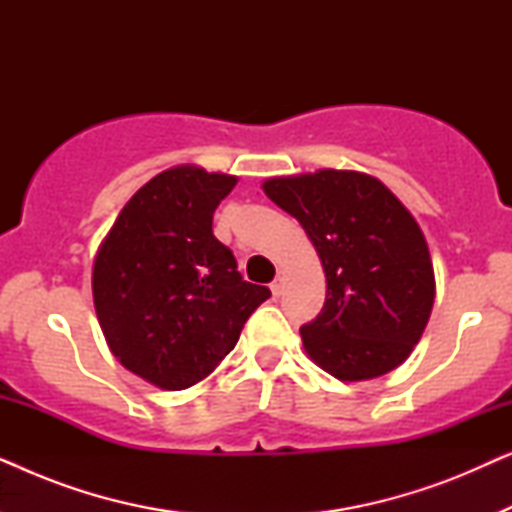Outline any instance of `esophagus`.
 <instances>
[{
    "mask_svg": "<svg viewBox=\"0 0 512 512\" xmlns=\"http://www.w3.org/2000/svg\"><path fill=\"white\" fill-rule=\"evenodd\" d=\"M270 291H272V296H282V293H284V277H275V279H272Z\"/></svg>",
    "mask_w": 512,
    "mask_h": 512,
    "instance_id": "34e87169",
    "label": "esophagus"
}]
</instances>
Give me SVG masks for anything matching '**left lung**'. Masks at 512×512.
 <instances>
[{"label": "left lung", "mask_w": 512, "mask_h": 512, "mask_svg": "<svg viewBox=\"0 0 512 512\" xmlns=\"http://www.w3.org/2000/svg\"><path fill=\"white\" fill-rule=\"evenodd\" d=\"M263 191L296 216L326 275V303L300 328L307 356L342 382L401 366L436 298L429 244L415 216L380 179L354 170L272 177Z\"/></svg>", "instance_id": "left-lung-1"}]
</instances>
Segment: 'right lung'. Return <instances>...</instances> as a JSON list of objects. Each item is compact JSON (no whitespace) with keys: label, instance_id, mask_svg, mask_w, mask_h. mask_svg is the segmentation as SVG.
Returning a JSON list of instances; mask_svg holds the SVG:
<instances>
[{"label":"right lung","instance_id":"add662e5","mask_svg":"<svg viewBox=\"0 0 512 512\" xmlns=\"http://www.w3.org/2000/svg\"><path fill=\"white\" fill-rule=\"evenodd\" d=\"M237 177L177 165L125 202L93 263V303L111 354L130 373L179 391L233 352L268 286L244 282L212 233Z\"/></svg>","mask_w":512,"mask_h":512}]
</instances>
